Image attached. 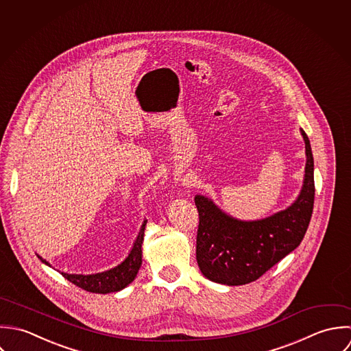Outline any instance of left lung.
Here are the masks:
<instances>
[{"instance_id":"1","label":"left lung","mask_w":351,"mask_h":351,"mask_svg":"<svg viewBox=\"0 0 351 351\" xmlns=\"http://www.w3.org/2000/svg\"><path fill=\"white\" fill-rule=\"evenodd\" d=\"M300 132L305 142V175L297 199L286 209L243 221L221 210L208 197H195L197 262L208 280L228 286L256 280L302 241L313 211L315 180L311 142L302 129Z\"/></svg>"}]
</instances>
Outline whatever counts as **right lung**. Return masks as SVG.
<instances>
[{"mask_svg": "<svg viewBox=\"0 0 351 351\" xmlns=\"http://www.w3.org/2000/svg\"><path fill=\"white\" fill-rule=\"evenodd\" d=\"M145 225L146 219L141 225L138 236L126 256L123 262H121L118 266L103 271V273H96V274H68V273H61L65 278L71 280L75 286L90 291V293H100V294H107L112 291H119L129 286L134 278L138 274L141 265H142V241H143V234H145ZM38 258L47 266L50 263L43 259L42 256L38 255ZM51 267V266H50Z\"/></svg>", "mask_w": 351, "mask_h": 351, "instance_id": "right-lung-1", "label": "right lung"}]
</instances>
